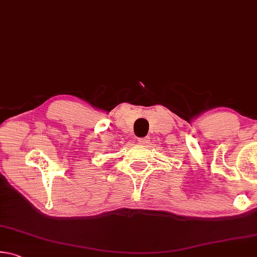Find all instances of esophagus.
Masks as SVG:
<instances>
[{
  "mask_svg": "<svg viewBox=\"0 0 257 257\" xmlns=\"http://www.w3.org/2000/svg\"><path fill=\"white\" fill-rule=\"evenodd\" d=\"M138 143L141 145H144L147 143V138H138Z\"/></svg>",
  "mask_w": 257,
  "mask_h": 257,
  "instance_id": "1",
  "label": "esophagus"
}]
</instances>
